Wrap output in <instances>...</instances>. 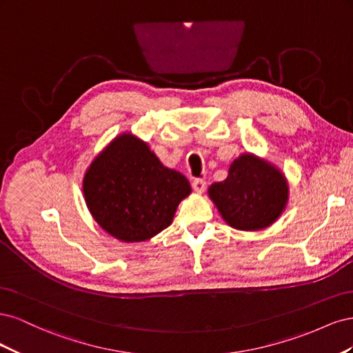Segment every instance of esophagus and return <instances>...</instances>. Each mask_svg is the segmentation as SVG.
<instances>
[{
  "mask_svg": "<svg viewBox=\"0 0 353 353\" xmlns=\"http://www.w3.org/2000/svg\"><path fill=\"white\" fill-rule=\"evenodd\" d=\"M191 185H193V190L196 191V193H203V191H205V188H206V181L201 179V178H196Z\"/></svg>",
  "mask_w": 353,
  "mask_h": 353,
  "instance_id": "34e87169",
  "label": "esophagus"
}]
</instances>
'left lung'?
I'll list each match as a JSON object with an SVG mask.
<instances>
[{
    "mask_svg": "<svg viewBox=\"0 0 353 353\" xmlns=\"http://www.w3.org/2000/svg\"><path fill=\"white\" fill-rule=\"evenodd\" d=\"M287 194L280 170L253 154L234 160L227 179L209 187V196L222 218L243 231L270 227L285 208Z\"/></svg>",
    "mask_w": 353,
    "mask_h": 353,
    "instance_id": "8db88e82",
    "label": "left lung"
}]
</instances>
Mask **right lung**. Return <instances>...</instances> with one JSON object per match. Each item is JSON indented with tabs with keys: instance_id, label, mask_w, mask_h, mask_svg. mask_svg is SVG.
Instances as JSON below:
<instances>
[{
	"instance_id": "obj_1",
	"label": "right lung",
	"mask_w": 353,
	"mask_h": 353,
	"mask_svg": "<svg viewBox=\"0 0 353 353\" xmlns=\"http://www.w3.org/2000/svg\"><path fill=\"white\" fill-rule=\"evenodd\" d=\"M191 193L187 178L165 168L150 148L123 134L95 157L83 178L94 219L121 241H144L168 228L179 201Z\"/></svg>"
}]
</instances>
